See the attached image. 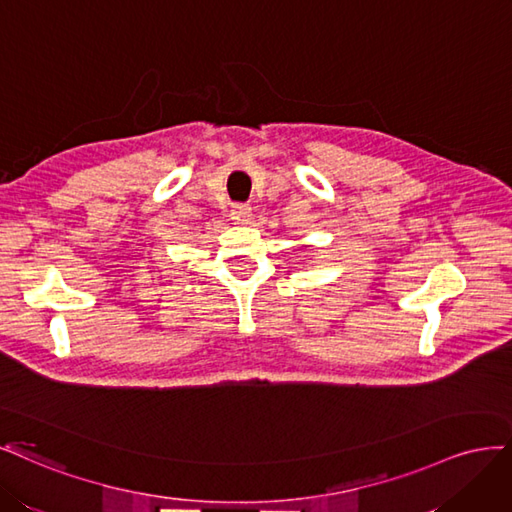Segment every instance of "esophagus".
<instances>
[{
    "label": "esophagus",
    "instance_id": "34e87169",
    "mask_svg": "<svg viewBox=\"0 0 512 512\" xmlns=\"http://www.w3.org/2000/svg\"><path fill=\"white\" fill-rule=\"evenodd\" d=\"M251 208L249 206H244V204H236L234 208H232V221L234 223H240V225H244V223H249L251 221Z\"/></svg>",
    "mask_w": 512,
    "mask_h": 512
}]
</instances>
